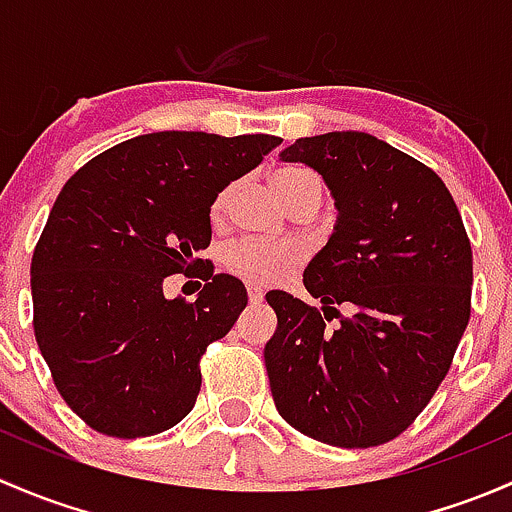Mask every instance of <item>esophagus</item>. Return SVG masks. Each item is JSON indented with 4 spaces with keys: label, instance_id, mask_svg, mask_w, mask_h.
<instances>
[{
    "label": "esophagus",
    "instance_id": "1",
    "mask_svg": "<svg viewBox=\"0 0 512 512\" xmlns=\"http://www.w3.org/2000/svg\"><path fill=\"white\" fill-rule=\"evenodd\" d=\"M246 293H249L251 303H261V300H263V291L258 286H249V288H246Z\"/></svg>",
    "mask_w": 512,
    "mask_h": 512
}]
</instances>
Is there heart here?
<instances>
[{
	"label": "heart",
	"instance_id": "obj_1",
	"mask_svg": "<svg viewBox=\"0 0 512 512\" xmlns=\"http://www.w3.org/2000/svg\"><path fill=\"white\" fill-rule=\"evenodd\" d=\"M271 187L278 194V199L288 207L298 194H303L310 187H320V184L310 172L283 167V170L271 175ZM229 197L231 187L221 189L217 197H214L212 209H209L212 221L224 217L226 207H229ZM298 263L300 251L293 244H268V241L241 239L224 251L226 271L239 276L241 281L254 283V286H271V283L283 281V278L291 276Z\"/></svg>",
	"mask_w": 512,
	"mask_h": 512
}]
</instances>
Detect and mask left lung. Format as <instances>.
<instances>
[{
	"mask_svg": "<svg viewBox=\"0 0 512 512\" xmlns=\"http://www.w3.org/2000/svg\"><path fill=\"white\" fill-rule=\"evenodd\" d=\"M328 184L337 221L303 273L323 313L266 295L278 328L263 347L278 414L323 444L392 441L429 404L471 318L473 254L441 177L374 135L342 130L281 152ZM337 304H350L342 319ZM341 318L330 331L329 313Z\"/></svg>",
	"mask_w": 512,
	"mask_h": 512,
	"instance_id": "left-lung-1",
	"label": "left lung"
}]
</instances>
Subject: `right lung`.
<instances>
[{
  "instance_id": "right-lung-1",
  "label": "right lung",
  "mask_w": 512,
  "mask_h": 512,
  "mask_svg": "<svg viewBox=\"0 0 512 512\" xmlns=\"http://www.w3.org/2000/svg\"><path fill=\"white\" fill-rule=\"evenodd\" d=\"M276 135H138L100 152L56 197L31 258L34 335L63 402L91 429L138 439L197 402L199 357L246 308L239 278L194 254L212 241L214 197L261 165ZM203 267L194 304L161 283Z\"/></svg>"
}]
</instances>
